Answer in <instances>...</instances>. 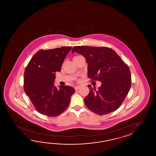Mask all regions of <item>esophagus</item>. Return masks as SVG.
<instances>
[{"mask_svg":"<svg viewBox=\"0 0 156 156\" xmlns=\"http://www.w3.org/2000/svg\"><path fill=\"white\" fill-rule=\"evenodd\" d=\"M80 88V86H76L75 87V89L76 91L78 90H79Z\"/></svg>","mask_w":156,"mask_h":156,"instance_id":"1","label":"esophagus"}]
</instances>
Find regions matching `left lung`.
<instances>
[{"label": "left lung", "mask_w": 156, "mask_h": 156, "mask_svg": "<svg viewBox=\"0 0 156 156\" xmlns=\"http://www.w3.org/2000/svg\"><path fill=\"white\" fill-rule=\"evenodd\" d=\"M83 55L87 63V76L101 83L96 90L88 85L90 92L85 98L87 108L100 115L118 109L131 86V74L118 55L108 47L75 46L72 50Z\"/></svg>", "instance_id": "left-lung-1"}]
</instances>
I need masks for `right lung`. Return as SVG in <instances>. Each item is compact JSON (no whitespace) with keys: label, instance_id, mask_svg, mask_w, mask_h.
Returning <instances> with one entry per match:
<instances>
[{"label":"right lung","instance_id":"right-lung-1","mask_svg":"<svg viewBox=\"0 0 156 156\" xmlns=\"http://www.w3.org/2000/svg\"><path fill=\"white\" fill-rule=\"evenodd\" d=\"M71 47L40 50L31 58L24 73V90L39 113L56 116L69 105L75 92L70 86H55L56 73L61 67Z\"/></svg>","mask_w":156,"mask_h":156}]
</instances>
